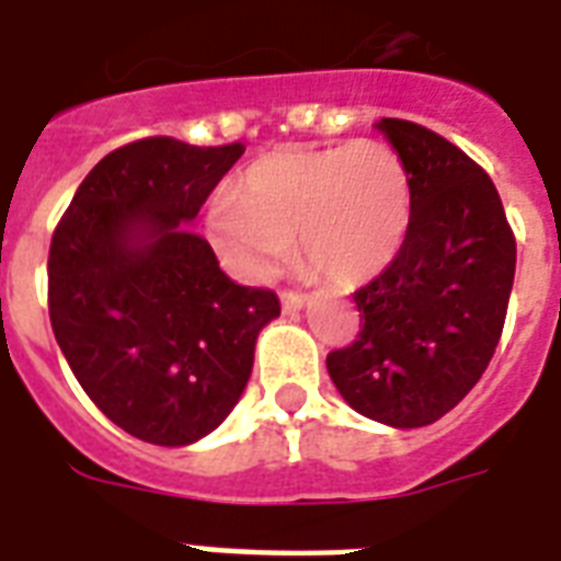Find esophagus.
<instances>
[{
	"label": "esophagus",
	"instance_id": "1",
	"mask_svg": "<svg viewBox=\"0 0 561 561\" xmlns=\"http://www.w3.org/2000/svg\"><path fill=\"white\" fill-rule=\"evenodd\" d=\"M280 305H284L286 313H296V310H301V307L307 305V296L305 293H298V289H284V293H280Z\"/></svg>",
	"mask_w": 561,
	"mask_h": 561
}]
</instances>
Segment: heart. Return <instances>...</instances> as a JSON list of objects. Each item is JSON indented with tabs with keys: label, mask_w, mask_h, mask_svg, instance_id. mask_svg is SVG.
I'll list each match as a JSON object with an SVG mask.
<instances>
[{
	"label": "heart",
	"mask_w": 561,
	"mask_h": 561,
	"mask_svg": "<svg viewBox=\"0 0 561 561\" xmlns=\"http://www.w3.org/2000/svg\"><path fill=\"white\" fill-rule=\"evenodd\" d=\"M411 225L402 156L360 138L325 150H277L256 159L239 195L218 197L206 230L239 275L272 277L301 251L331 284H364L393 263Z\"/></svg>",
	"instance_id": "1"
}]
</instances>
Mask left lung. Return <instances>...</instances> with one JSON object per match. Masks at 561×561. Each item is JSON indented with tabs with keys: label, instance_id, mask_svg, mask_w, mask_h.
Wrapping results in <instances>:
<instances>
[{
	"label": "left lung",
	"instance_id": "8db88e82",
	"mask_svg": "<svg viewBox=\"0 0 561 561\" xmlns=\"http://www.w3.org/2000/svg\"><path fill=\"white\" fill-rule=\"evenodd\" d=\"M378 129L408 168L411 225L393 263L355 293L360 334L328 355V373L357 414L420 428L491 364L517 245L496 185L465 150L399 117Z\"/></svg>",
	"mask_w": 561,
	"mask_h": 561
}]
</instances>
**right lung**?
Instances as JSON below:
<instances>
[{
  "label": "right lung",
  "mask_w": 561,
  "mask_h": 561,
  "mask_svg": "<svg viewBox=\"0 0 561 561\" xmlns=\"http://www.w3.org/2000/svg\"><path fill=\"white\" fill-rule=\"evenodd\" d=\"M245 147L168 136L103 156L49 245V322L76 381L115 425L156 446L195 444L245 390L256 334L280 301L233 284L201 213Z\"/></svg>",
  "instance_id": "add662e5"
}]
</instances>
